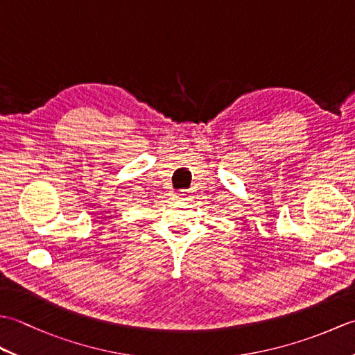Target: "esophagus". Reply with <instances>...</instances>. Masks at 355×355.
Returning <instances> with one entry per match:
<instances>
[{
	"instance_id": "obj_1",
	"label": "esophagus",
	"mask_w": 355,
	"mask_h": 355,
	"mask_svg": "<svg viewBox=\"0 0 355 355\" xmlns=\"http://www.w3.org/2000/svg\"><path fill=\"white\" fill-rule=\"evenodd\" d=\"M186 197H187V192L186 191H178V193H177V198L178 200H186Z\"/></svg>"
}]
</instances>
